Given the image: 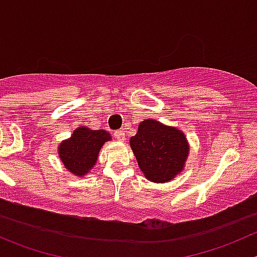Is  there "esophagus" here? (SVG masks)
<instances>
[{
  "mask_svg": "<svg viewBox=\"0 0 257 257\" xmlns=\"http://www.w3.org/2000/svg\"><path fill=\"white\" fill-rule=\"evenodd\" d=\"M113 134H114V138H116L118 141H123L124 140V135H126V131H124V128H121V130L114 131Z\"/></svg>",
  "mask_w": 257,
  "mask_h": 257,
  "instance_id": "obj_1",
  "label": "esophagus"
}]
</instances>
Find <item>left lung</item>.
<instances>
[{
    "label": "left lung",
    "instance_id": "left-lung-1",
    "mask_svg": "<svg viewBox=\"0 0 257 257\" xmlns=\"http://www.w3.org/2000/svg\"><path fill=\"white\" fill-rule=\"evenodd\" d=\"M130 145L141 172L155 183L169 182L179 174L189 151L182 131L164 126L155 119H146L139 124Z\"/></svg>",
    "mask_w": 257,
    "mask_h": 257
}]
</instances>
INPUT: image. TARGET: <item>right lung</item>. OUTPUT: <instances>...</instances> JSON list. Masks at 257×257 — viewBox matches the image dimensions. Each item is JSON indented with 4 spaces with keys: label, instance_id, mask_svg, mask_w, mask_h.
Instances as JSON below:
<instances>
[{
    "label": "right lung",
    "instance_id": "right-lung-1",
    "mask_svg": "<svg viewBox=\"0 0 257 257\" xmlns=\"http://www.w3.org/2000/svg\"><path fill=\"white\" fill-rule=\"evenodd\" d=\"M108 140H111V138L107 131L79 127L73 133L69 140L60 144V160L69 172L77 177H82L93 168L99 149Z\"/></svg>",
    "mask_w": 257,
    "mask_h": 257
}]
</instances>
